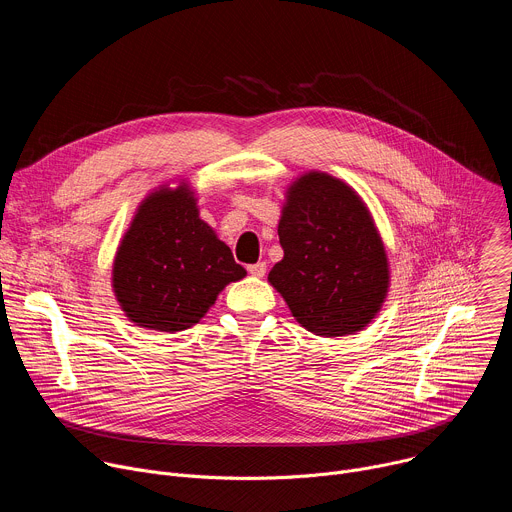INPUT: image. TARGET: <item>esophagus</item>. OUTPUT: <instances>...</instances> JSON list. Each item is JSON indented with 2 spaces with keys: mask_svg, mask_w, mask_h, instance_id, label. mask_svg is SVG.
Returning a JSON list of instances; mask_svg holds the SVG:
<instances>
[{
  "mask_svg": "<svg viewBox=\"0 0 512 512\" xmlns=\"http://www.w3.org/2000/svg\"><path fill=\"white\" fill-rule=\"evenodd\" d=\"M247 271H249L251 275H255V277H263V275H265V271H267V263H265V261L253 263V265H249V267H247Z\"/></svg>",
  "mask_w": 512,
  "mask_h": 512,
  "instance_id": "1",
  "label": "esophagus"
}]
</instances>
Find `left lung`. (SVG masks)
I'll return each mask as SVG.
<instances>
[{
    "mask_svg": "<svg viewBox=\"0 0 512 512\" xmlns=\"http://www.w3.org/2000/svg\"><path fill=\"white\" fill-rule=\"evenodd\" d=\"M277 235L283 259L267 279L306 330L346 336L377 316L389 289L387 253L367 204L348 184L324 172L298 178Z\"/></svg>",
    "mask_w": 512,
    "mask_h": 512,
    "instance_id": "8db88e82",
    "label": "left lung"
}]
</instances>
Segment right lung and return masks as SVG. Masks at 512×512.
<instances>
[{"label": "right lung", "mask_w": 512, "mask_h": 512, "mask_svg": "<svg viewBox=\"0 0 512 512\" xmlns=\"http://www.w3.org/2000/svg\"><path fill=\"white\" fill-rule=\"evenodd\" d=\"M245 275L198 216L194 192L180 184L139 204L115 255L113 291L133 324L180 332L208 312L225 285Z\"/></svg>", "instance_id": "1"}]
</instances>
